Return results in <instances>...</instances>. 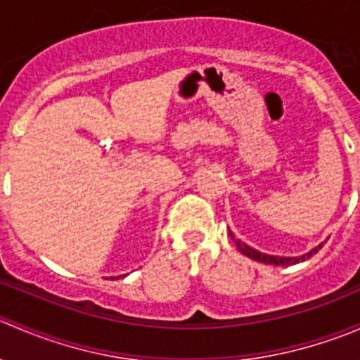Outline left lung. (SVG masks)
Listing matches in <instances>:
<instances>
[{"label": "left lung", "instance_id": "8db88e82", "mask_svg": "<svg viewBox=\"0 0 360 360\" xmlns=\"http://www.w3.org/2000/svg\"><path fill=\"white\" fill-rule=\"evenodd\" d=\"M228 233H230L231 240L235 242V245H237L238 250H240L242 254H245V256L250 257V259H256V261H259V263L275 264V266H291V264H296V263H300V261H304V259H308V257H311V256H314V254H317V252H319V249L322 248V244H321V245H319V248L311 249L310 252H308V254H304V256H301V257H278V256H270V254L257 252L256 249L249 248V245L242 244L240 240H237V238L233 237V233H231V231H228Z\"/></svg>", "mask_w": 360, "mask_h": 360}]
</instances>
